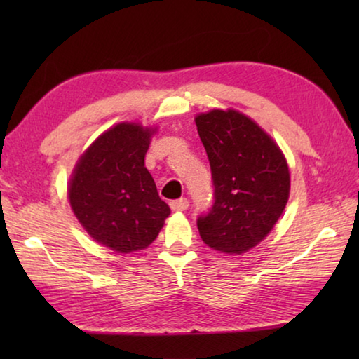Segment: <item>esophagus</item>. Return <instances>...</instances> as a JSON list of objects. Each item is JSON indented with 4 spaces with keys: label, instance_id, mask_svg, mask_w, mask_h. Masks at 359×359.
Here are the masks:
<instances>
[{
    "label": "esophagus",
    "instance_id": "1",
    "mask_svg": "<svg viewBox=\"0 0 359 359\" xmlns=\"http://www.w3.org/2000/svg\"><path fill=\"white\" fill-rule=\"evenodd\" d=\"M188 205H190V203H188L187 198H180V199H175V201L171 203V209L175 210V212H184L188 209Z\"/></svg>",
    "mask_w": 359,
    "mask_h": 359
}]
</instances>
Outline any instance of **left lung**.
I'll use <instances>...</instances> for the list:
<instances>
[{"instance_id": "1", "label": "left lung", "mask_w": 359, "mask_h": 359, "mask_svg": "<svg viewBox=\"0 0 359 359\" xmlns=\"http://www.w3.org/2000/svg\"><path fill=\"white\" fill-rule=\"evenodd\" d=\"M194 121L214 180V205L198 217L199 236L214 250L245 253L271 233L288 203L287 160L264 130L233 109Z\"/></svg>"}]
</instances>
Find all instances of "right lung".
Instances as JSON below:
<instances>
[{
    "label": "right lung",
    "instance_id": "1",
    "mask_svg": "<svg viewBox=\"0 0 359 359\" xmlns=\"http://www.w3.org/2000/svg\"><path fill=\"white\" fill-rule=\"evenodd\" d=\"M154 133L139 123L115 125L83 151L69 180L77 220L117 253L149 247L171 214L144 163Z\"/></svg>",
    "mask_w": 359,
    "mask_h": 359
}]
</instances>
